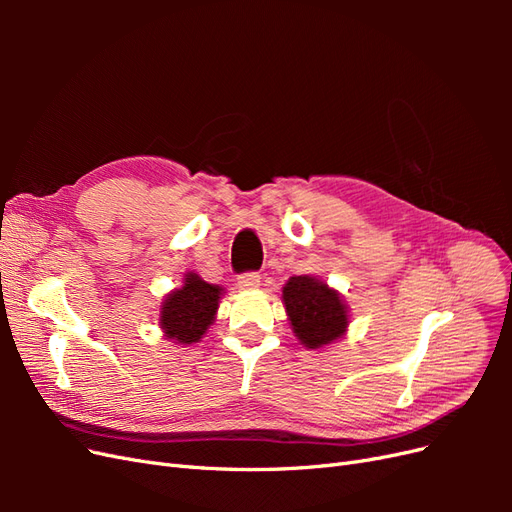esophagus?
<instances>
[{"mask_svg":"<svg viewBox=\"0 0 512 512\" xmlns=\"http://www.w3.org/2000/svg\"><path fill=\"white\" fill-rule=\"evenodd\" d=\"M237 284H239V288H243V290H254V288L260 286V273H256V271H245V273H241V275L237 277Z\"/></svg>","mask_w":512,"mask_h":512,"instance_id":"esophagus-1","label":"esophagus"}]
</instances>
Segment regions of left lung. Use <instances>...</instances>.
Masks as SVG:
<instances>
[{
  "instance_id": "left-lung-1",
  "label": "left lung",
  "mask_w": 512,
  "mask_h": 512,
  "mask_svg": "<svg viewBox=\"0 0 512 512\" xmlns=\"http://www.w3.org/2000/svg\"><path fill=\"white\" fill-rule=\"evenodd\" d=\"M284 305L294 333L307 348L335 342L348 327L346 305L339 294L309 275L290 277L284 286Z\"/></svg>"
}]
</instances>
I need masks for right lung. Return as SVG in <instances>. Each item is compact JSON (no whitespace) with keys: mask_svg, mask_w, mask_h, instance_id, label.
<instances>
[{"mask_svg":"<svg viewBox=\"0 0 512 512\" xmlns=\"http://www.w3.org/2000/svg\"><path fill=\"white\" fill-rule=\"evenodd\" d=\"M220 286L207 284L196 273L185 275L183 288L170 292L162 305V329L177 344L200 342L213 322L220 301Z\"/></svg>","mask_w":512,"mask_h":512,"instance_id":"obj_1","label":"right lung"}]
</instances>
